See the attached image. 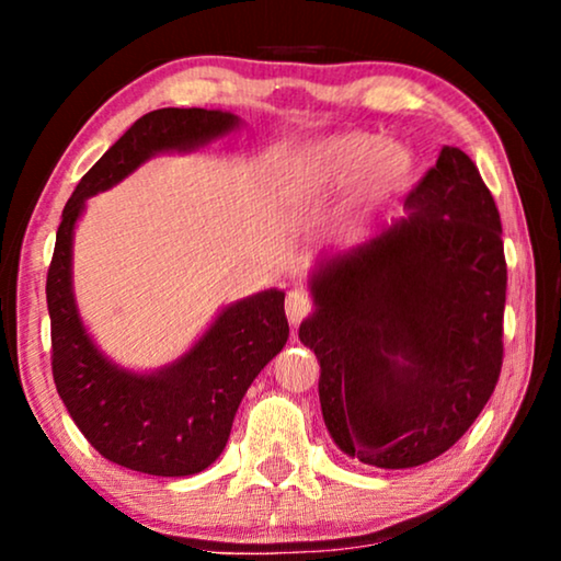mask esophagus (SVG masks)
Returning a JSON list of instances; mask_svg holds the SVG:
<instances>
[{
  "mask_svg": "<svg viewBox=\"0 0 561 561\" xmlns=\"http://www.w3.org/2000/svg\"><path fill=\"white\" fill-rule=\"evenodd\" d=\"M286 313L290 324L298 327L306 317H309V313H313V298L306 294L304 288H294L286 296Z\"/></svg>",
  "mask_w": 561,
  "mask_h": 561,
  "instance_id": "obj_1",
  "label": "esophagus"
}]
</instances>
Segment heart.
I'll use <instances>...</instances> for the list:
<instances>
[{
	"label": "heart",
	"mask_w": 561,
	"mask_h": 561,
	"mask_svg": "<svg viewBox=\"0 0 561 561\" xmlns=\"http://www.w3.org/2000/svg\"><path fill=\"white\" fill-rule=\"evenodd\" d=\"M413 156L401 142L375 140L365 133H342L311 145L290 168V188L319 196L357 179L359 202H380L409 183Z\"/></svg>",
	"instance_id": "b5f03b06"
}]
</instances>
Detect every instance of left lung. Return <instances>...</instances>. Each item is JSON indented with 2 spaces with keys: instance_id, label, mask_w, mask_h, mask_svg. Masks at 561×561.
Instances as JSON below:
<instances>
[{
  "instance_id": "obj_1",
  "label": "left lung",
  "mask_w": 561,
  "mask_h": 561,
  "mask_svg": "<svg viewBox=\"0 0 561 561\" xmlns=\"http://www.w3.org/2000/svg\"><path fill=\"white\" fill-rule=\"evenodd\" d=\"M403 209L319 265L317 313L298 329L336 447L382 470L457 444L503 367L508 267L478 165L444 145Z\"/></svg>"
}]
</instances>
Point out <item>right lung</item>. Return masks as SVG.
<instances>
[{
    "label": "right lung",
    "instance_id": "add662e5",
    "mask_svg": "<svg viewBox=\"0 0 561 561\" xmlns=\"http://www.w3.org/2000/svg\"><path fill=\"white\" fill-rule=\"evenodd\" d=\"M237 117L214 110H156L91 165L68 198L48 267L50 365L60 401L91 447L114 465L186 478L221 455L250 382L288 340L283 290H265L219 313L188 355L156 375L114 367L89 340L71 290V242L83 202L112 188L163 150H191L229 133Z\"/></svg>",
    "mask_w": 561,
    "mask_h": 561
}]
</instances>
